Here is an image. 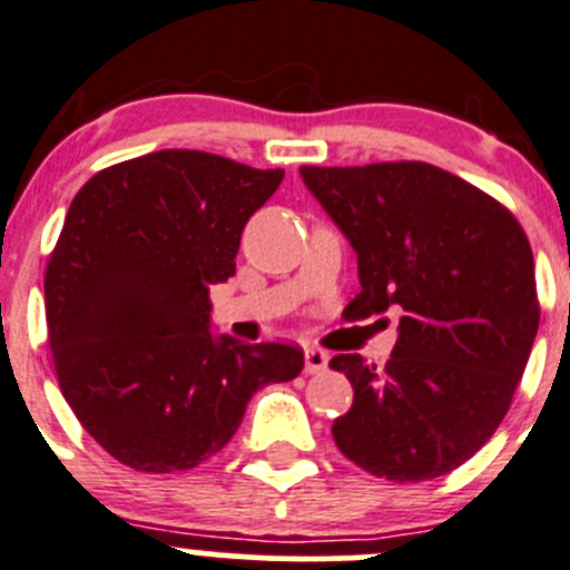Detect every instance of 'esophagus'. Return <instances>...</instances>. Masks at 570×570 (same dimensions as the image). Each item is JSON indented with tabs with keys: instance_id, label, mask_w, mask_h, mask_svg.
<instances>
[{
	"instance_id": "34e87169",
	"label": "esophagus",
	"mask_w": 570,
	"mask_h": 570,
	"mask_svg": "<svg viewBox=\"0 0 570 570\" xmlns=\"http://www.w3.org/2000/svg\"><path fill=\"white\" fill-rule=\"evenodd\" d=\"M327 366V353L320 347H308L306 350V372L308 375H317Z\"/></svg>"
}]
</instances>
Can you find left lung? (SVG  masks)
<instances>
[{
	"label": "left lung",
	"instance_id": "obj_1",
	"mask_svg": "<svg viewBox=\"0 0 570 570\" xmlns=\"http://www.w3.org/2000/svg\"><path fill=\"white\" fill-rule=\"evenodd\" d=\"M301 176L358 253L355 317L402 308L386 366L331 358L355 392L333 441L386 480L450 474L497 433L530 361V239L499 200L428 163L303 165Z\"/></svg>",
	"mask_w": 570,
	"mask_h": 570
}]
</instances>
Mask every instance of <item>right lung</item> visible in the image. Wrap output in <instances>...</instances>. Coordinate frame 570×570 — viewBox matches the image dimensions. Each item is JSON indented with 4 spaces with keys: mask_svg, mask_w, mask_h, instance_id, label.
Here are the masks:
<instances>
[{
    "mask_svg": "<svg viewBox=\"0 0 570 570\" xmlns=\"http://www.w3.org/2000/svg\"><path fill=\"white\" fill-rule=\"evenodd\" d=\"M284 170L168 148L99 170L46 264L57 383L115 461L187 471L232 441L250 396L295 381L303 350L209 331V286L237 273L245 223Z\"/></svg>",
    "mask_w": 570,
    "mask_h": 570,
    "instance_id": "obj_1",
    "label": "right lung"
}]
</instances>
